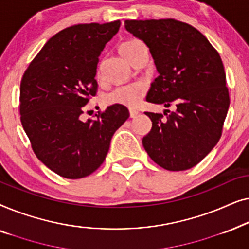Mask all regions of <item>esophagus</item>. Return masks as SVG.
Wrapping results in <instances>:
<instances>
[{
  "mask_svg": "<svg viewBox=\"0 0 249 249\" xmlns=\"http://www.w3.org/2000/svg\"><path fill=\"white\" fill-rule=\"evenodd\" d=\"M129 113H130V118H136L139 114V112L137 110H132V108H130V110H129Z\"/></svg>",
  "mask_w": 249,
  "mask_h": 249,
  "instance_id": "1",
  "label": "esophagus"
}]
</instances>
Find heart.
I'll return each mask as SVG.
<instances>
[{
	"mask_svg": "<svg viewBox=\"0 0 249 249\" xmlns=\"http://www.w3.org/2000/svg\"><path fill=\"white\" fill-rule=\"evenodd\" d=\"M142 49H145V46L141 40L129 39L121 44L119 51L124 59L132 63ZM97 74L98 77H101L100 69H98ZM146 91H147V86L144 83L122 85L110 91L105 96V102L108 105H122V107L129 108H135L142 103Z\"/></svg>",
	"mask_w": 249,
	"mask_h": 249,
	"instance_id": "obj_1",
	"label": "heart"
}]
</instances>
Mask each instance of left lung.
<instances>
[{"label": "left lung", "mask_w": 249, "mask_h": 249, "mask_svg": "<svg viewBox=\"0 0 249 249\" xmlns=\"http://www.w3.org/2000/svg\"><path fill=\"white\" fill-rule=\"evenodd\" d=\"M125 29L149 47L160 73L146 101L175 107L165 117L145 112L152 129L142 146L163 169L193 168L219 142L230 105L220 54L195 27L176 19L125 20Z\"/></svg>", "instance_id": "8db88e82"}]
</instances>
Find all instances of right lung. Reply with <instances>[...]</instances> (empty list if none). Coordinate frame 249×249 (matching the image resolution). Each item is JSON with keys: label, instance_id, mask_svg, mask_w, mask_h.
<instances>
[{"label": "right lung", "instance_id": "right-lung-1", "mask_svg": "<svg viewBox=\"0 0 249 249\" xmlns=\"http://www.w3.org/2000/svg\"><path fill=\"white\" fill-rule=\"evenodd\" d=\"M120 20L78 23L49 39L20 84V120L35 155L67 179H80L104 162L112 136L129 118L122 105L81 121L83 108L97 93L96 68Z\"/></svg>", "mask_w": 249, "mask_h": 249}]
</instances>
